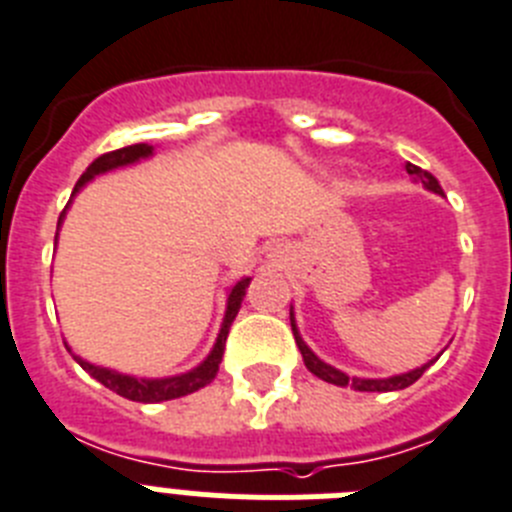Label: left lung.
<instances>
[{"label": "left lung", "instance_id": "left-lung-1", "mask_svg": "<svg viewBox=\"0 0 512 512\" xmlns=\"http://www.w3.org/2000/svg\"><path fill=\"white\" fill-rule=\"evenodd\" d=\"M407 175H412L417 182H422V188L430 190V193L443 195L441 185H438V180H435L430 172L420 170V167H415V164L407 162ZM291 330H293V337H296V345H299V350H301V358H304V366L309 368V371L314 373L317 379L327 381V384H335V386H350V389H355V391H399V389H407V386L415 384L422 373L428 371V368L433 366L438 358H441V355H435L433 361H428L425 366L412 368V371H407V373H397V376H389V379H361V376H348V373H342L340 368L330 366V363H324L322 358H319V355L314 353L309 345H306L304 337H301V332H299V324H296V317H293V306H291Z\"/></svg>", "mask_w": 512, "mask_h": 512}]
</instances>
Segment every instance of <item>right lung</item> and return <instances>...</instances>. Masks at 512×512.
<instances>
[{
    "mask_svg": "<svg viewBox=\"0 0 512 512\" xmlns=\"http://www.w3.org/2000/svg\"><path fill=\"white\" fill-rule=\"evenodd\" d=\"M154 157V146L151 144H133V146H123V149H115L110 154H102L97 157L95 162L84 170V175L79 177V182L74 185V193H71V201H74V195L92 182L95 177L105 175V172H113V170H121V167H131V164H139L141 159H149ZM71 201L66 203L64 213L59 216V229L64 224V216L69 211ZM59 229H56V242H59ZM252 278L244 275L242 281H237L234 286L229 288V296H226V311H224V322H221V330L216 342H213L211 353L203 358L201 363L195 368L185 373H177V376H164V379H146V376H131V373H121L115 371V368H105V366H95V363L84 361L82 355H74L71 348L66 345L71 355H74V361L84 368V371L90 373L92 379L100 381L102 386H108L110 391L115 394H121V397L131 399V402H167V399H177V397H188L193 391L203 389V386L211 384L216 379V373H219V363L224 358V345H226V335L231 330V322L237 317L239 306L244 301V293H247V286H250Z\"/></svg>",
    "mask_w": 512,
    "mask_h": 512,
    "instance_id": "add662e5",
    "label": "right lung"
}]
</instances>
